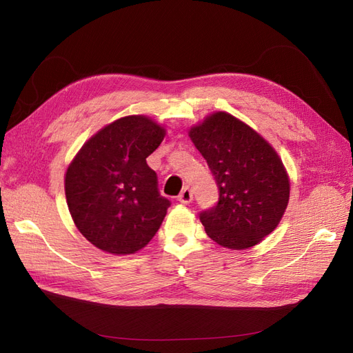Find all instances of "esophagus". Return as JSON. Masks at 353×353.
Segmentation results:
<instances>
[{"label":"esophagus","instance_id":"1","mask_svg":"<svg viewBox=\"0 0 353 353\" xmlns=\"http://www.w3.org/2000/svg\"><path fill=\"white\" fill-rule=\"evenodd\" d=\"M191 200H193V191H191L188 187L183 188V191H181L178 196V201L183 203V205H188V203H191Z\"/></svg>","mask_w":353,"mask_h":353}]
</instances>
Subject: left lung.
<instances>
[{
	"label": "left lung",
	"mask_w": 353,
	"mask_h": 353,
	"mask_svg": "<svg viewBox=\"0 0 353 353\" xmlns=\"http://www.w3.org/2000/svg\"><path fill=\"white\" fill-rule=\"evenodd\" d=\"M219 188L215 208L200 213L208 236L222 248L259 244L284 215L290 178L275 148L248 123L213 112L188 130Z\"/></svg>",
	"instance_id": "8db88e82"
}]
</instances>
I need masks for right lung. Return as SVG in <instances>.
<instances>
[{
	"label": "right lung",
	"instance_id": "obj_1",
	"mask_svg": "<svg viewBox=\"0 0 353 353\" xmlns=\"http://www.w3.org/2000/svg\"><path fill=\"white\" fill-rule=\"evenodd\" d=\"M166 128L150 116L130 114L103 126L83 143L65 174L74 225L95 248L117 256L144 249L162 225L169 200L145 159Z\"/></svg>",
	"mask_w": 353,
	"mask_h": 353
}]
</instances>
